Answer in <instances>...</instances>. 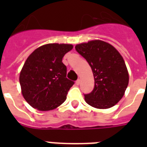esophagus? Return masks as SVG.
<instances>
[{
	"instance_id": "obj_1",
	"label": "esophagus",
	"mask_w": 147,
	"mask_h": 147,
	"mask_svg": "<svg viewBox=\"0 0 147 147\" xmlns=\"http://www.w3.org/2000/svg\"><path fill=\"white\" fill-rule=\"evenodd\" d=\"M80 83H81V80H80V79H78V80H77L76 82V85H79V84H80Z\"/></svg>"
}]
</instances>
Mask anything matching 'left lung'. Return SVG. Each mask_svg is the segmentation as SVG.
Masks as SVG:
<instances>
[{"instance_id":"8db88e82","label":"left lung","mask_w":147,"mask_h":147,"mask_svg":"<svg viewBox=\"0 0 147 147\" xmlns=\"http://www.w3.org/2000/svg\"><path fill=\"white\" fill-rule=\"evenodd\" d=\"M76 49L87 60L94 75V90L85 94L86 103L98 109L117 105L129 83V73L122 55L112 45L100 40L77 44Z\"/></svg>"}]
</instances>
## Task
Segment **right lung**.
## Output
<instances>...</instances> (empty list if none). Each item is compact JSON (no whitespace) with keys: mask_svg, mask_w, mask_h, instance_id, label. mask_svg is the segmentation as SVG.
<instances>
[{"mask_svg":"<svg viewBox=\"0 0 147 147\" xmlns=\"http://www.w3.org/2000/svg\"><path fill=\"white\" fill-rule=\"evenodd\" d=\"M72 48L71 44H45L26 59L19 80L22 94L31 107L48 111L65 100L74 82L66 78V66L62 61L65 54Z\"/></svg>","mask_w":147,"mask_h":147,"instance_id":"1","label":"right lung"}]
</instances>
